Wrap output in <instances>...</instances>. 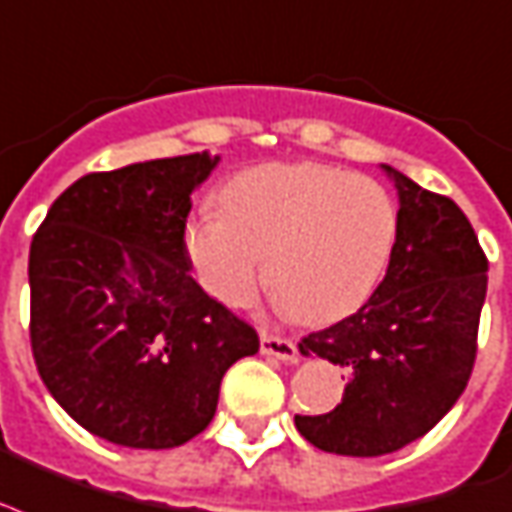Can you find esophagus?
<instances>
[{
  "mask_svg": "<svg viewBox=\"0 0 512 512\" xmlns=\"http://www.w3.org/2000/svg\"><path fill=\"white\" fill-rule=\"evenodd\" d=\"M260 351L268 357H276L282 362H298V346L290 338H279L273 333H260Z\"/></svg>",
  "mask_w": 512,
  "mask_h": 512,
  "instance_id": "esophagus-1",
  "label": "esophagus"
}]
</instances>
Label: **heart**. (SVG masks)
I'll use <instances>...</instances> for the list:
<instances>
[{
    "instance_id": "b5f03b06",
    "label": "heart",
    "mask_w": 512,
    "mask_h": 512,
    "mask_svg": "<svg viewBox=\"0 0 512 512\" xmlns=\"http://www.w3.org/2000/svg\"><path fill=\"white\" fill-rule=\"evenodd\" d=\"M222 212H198L185 249L214 298L244 306L265 282L303 325H330L370 298L397 239L381 182L319 163H265L222 187Z\"/></svg>"
}]
</instances>
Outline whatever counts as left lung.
Returning a JSON list of instances; mask_svg holds the SVG:
<instances>
[{
  "label": "left lung",
  "mask_w": 512,
  "mask_h": 512,
  "mask_svg": "<svg viewBox=\"0 0 512 512\" xmlns=\"http://www.w3.org/2000/svg\"><path fill=\"white\" fill-rule=\"evenodd\" d=\"M381 169L400 198L384 282L357 314L298 343L303 357L349 373L333 411L295 416L327 454H392L427 435L464 392L478 351L489 260L473 225L451 198Z\"/></svg>",
  "instance_id": "8db88e82"
}]
</instances>
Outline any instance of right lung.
Wrapping results in <instances>:
<instances>
[{"label":"right lung","mask_w":512,"mask_h":512,"mask_svg":"<svg viewBox=\"0 0 512 512\" xmlns=\"http://www.w3.org/2000/svg\"><path fill=\"white\" fill-rule=\"evenodd\" d=\"M217 163L193 152L85 174L31 239L39 376L80 427L115 446L158 451L204 432L225 370L260 349L190 276V195Z\"/></svg>","instance_id":"right-lung-1"}]
</instances>
